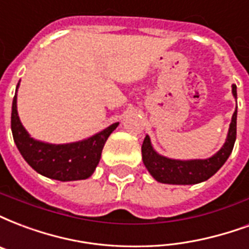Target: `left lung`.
I'll return each instance as SVG.
<instances>
[{"instance_id": "left-lung-1", "label": "left lung", "mask_w": 249, "mask_h": 249, "mask_svg": "<svg viewBox=\"0 0 249 249\" xmlns=\"http://www.w3.org/2000/svg\"><path fill=\"white\" fill-rule=\"evenodd\" d=\"M232 96L236 100V85H232ZM238 107V106H236ZM236 117L238 110L232 114L229 134L223 147L211 158L194 159V160H176L162 156L153 149L151 139L147 135L142 145V159L147 171L155 180L161 184L194 185L203 182L219 171L232 152L236 140Z\"/></svg>"}]
</instances>
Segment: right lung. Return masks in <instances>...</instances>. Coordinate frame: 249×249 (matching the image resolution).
<instances>
[{
    "instance_id": "obj_1",
    "label": "right lung",
    "mask_w": 249,
    "mask_h": 249,
    "mask_svg": "<svg viewBox=\"0 0 249 249\" xmlns=\"http://www.w3.org/2000/svg\"><path fill=\"white\" fill-rule=\"evenodd\" d=\"M19 84L17 85V90ZM17 90L11 106V132L22 158L34 171L52 180L77 181L89 178L100 162L106 140L119 123H113L88 139L73 143H44L31 138L20 123L17 110Z\"/></svg>"
}]
</instances>
